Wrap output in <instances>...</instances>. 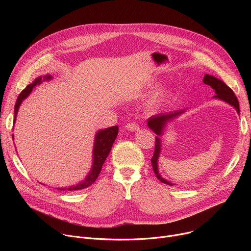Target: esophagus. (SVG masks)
<instances>
[{
    "instance_id": "obj_1",
    "label": "esophagus",
    "mask_w": 251,
    "mask_h": 251,
    "mask_svg": "<svg viewBox=\"0 0 251 251\" xmlns=\"http://www.w3.org/2000/svg\"><path fill=\"white\" fill-rule=\"evenodd\" d=\"M126 129L128 131H138L139 130V125L135 122H130L126 125Z\"/></svg>"
}]
</instances>
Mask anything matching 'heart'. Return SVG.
I'll list each match as a JSON object with an SVG mask.
<instances>
[{
    "label": "heart",
    "mask_w": 251,
    "mask_h": 251,
    "mask_svg": "<svg viewBox=\"0 0 251 251\" xmlns=\"http://www.w3.org/2000/svg\"><path fill=\"white\" fill-rule=\"evenodd\" d=\"M170 97V92L168 91H162V92H159V94L154 95L151 100V105H157L160 104L164 101H166Z\"/></svg>",
    "instance_id": "heart-1"
}]
</instances>
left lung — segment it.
<instances>
[{
  "mask_svg": "<svg viewBox=\"0 0 251 251\" xmlns=\"http://www.w3.org/2000/svg\"><path fill=\"white\" fill-rule=\"evenodd\" d=\"M203 83L206 84V85H209L215 90V92H216L215 98L220 99L224 101L230 103L236 109L237 113H238V114L240 113L238 100H237L233 90L225 82H223L222 80H220V79H218V78H216L212 75L205 74L204 78H203ZM183 112L184 111H175V112H171V113L156 114L154 116H151L148 120L149 128H151L153 131V132L157 135L155 137L154 152H153V155L151 157V166H152V169H153V172H154L156 178L159 179L161 182H163L165 184H168V185H171V186H173L174 184L171 183L170 181H168L166 179H164L161 176V174L159 173V168H157V160H159V156H160V153H161V147H162L161 139H160L159 136H161L163 134V131H164V128H165L166 124L168 122H170L171 120H173L174 118L181 115Z\"/></svg>",
  "mask_w": 251,
  "mask_h": 251,
  "instance_id": "left-lung-1",
  "label": "left lung"
}]
</instances>
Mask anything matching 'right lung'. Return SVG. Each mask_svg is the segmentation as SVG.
Returning <instances> with one entry per match:
<instances>
[{
  "label": "right lung",
  "mask_w": 251,
  "mask_h": 251,
  "mask_svg": "<svg viewBox=\"0 0 251 251\" xmlns=\"http://www.w3.org/2000/svg\"><path fill=\"white\" fill-rule=\"evenodd\" d=\"M51 76L50 74H47L45 76H41L37 77L35 80L26 86L21 92L20 95L17 98L16 103H15V108H14V123L16 120V116L18 113V110L20 108V104L22 103V101L27 98L31 91L33 90L34 86L41 84L43 81H47V80H50ZM118 126H113L110 128H105L103 130H100L96 134V138H95V146H94V152H92V167L90 172L88 173V175L84 178V180H82L81 182H79L75 185L66 187V188H58L59 190H68V191H74V190H81L84 188L89 187L91 184H94V182L97 180V178L99 177L102 165L107 159L113 143L118 135ZM12 138L14 139L12 135Z\"/></svg>",
  "instance_id": "add662e5"
}]
</instances>
